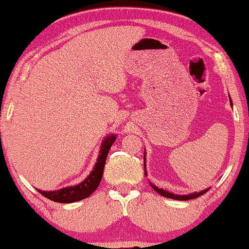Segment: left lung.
Instances as JSON below:
<instances>
[{
	"label": "left lung",
	"mask_w": 249,
	"mask_h": 249,
	"mask_svg": "<svg viewBox=\"0 0 249 249\" xmlns=\"http://www.w3.org/2000/svg\"><path fill=\"white\" fill-rule=\"evenodd\" d=\"M231 106L232 107V102L231 100ZM143 166H145V176L147 175L146 172V151H145V156H143ZM151 184V186L153 188L154 191H157L158 194L161 195V196L164 197H167V198H171V199H177V200H189V199H194V198H197V197L202 196V195H204L205 192L208 191L210 188L205 189V190H202V191H198V192H192V194H189V195H176L173 194V192H170L167 191V190H164V189H160L158 188V186L154 185V184L149 183Z\"/></svg>",
	"instance_id": "left-lung-1"
}]
</instances>
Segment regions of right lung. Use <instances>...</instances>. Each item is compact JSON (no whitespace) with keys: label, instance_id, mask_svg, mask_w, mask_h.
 I'll use <instances>...</instances> for the list:
<instances>
[{"label":"right lung","instance_id":"obj_1","mask_svg":"<svg viewBox=\"0 0 249 249\" xmlns=\"http://www.w3.org/2000/svg\"><path fill=\"white\" fill-rule=\"evenodd\" d=\"M115 140H116V135L115 134H110L104 138L102 145H101L100 153H98L97 161H96L95 166H93L90 175L82 183L73 186L63 188L60 190H54V191H42V190H38V191L42 196L46 197V198L58 203H72L88 198L97 189L101 180H102L104 164H106L109 149H110V147Z\"/></svg>","mask_w":249,"mask_h":249}]
</instances>
